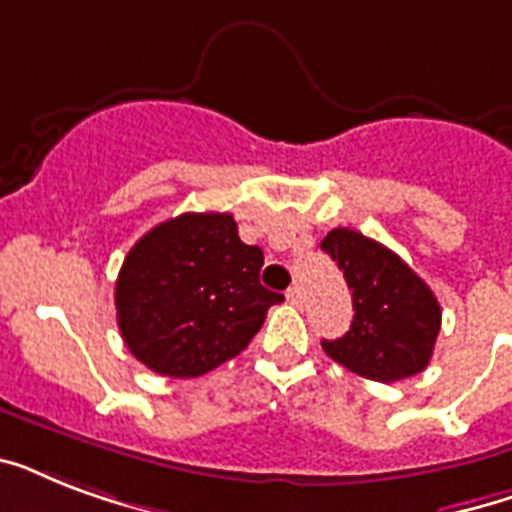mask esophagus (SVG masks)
Instances as JSON below:
<instances>
[{
    "instance_id": "1",
    "label": "esophagus",
    "mask_w": 512,
    "mask_h": 512,
    "mask_svg": "<svg viewBox=\"0 0 512 512\" xmlns=\"http://www.w3.org/2000/svg\"><path fill=\"white\" fill-rule=\"evenodd\" d=\"M287 300H289V303H292V305H297V308H300V305L305 303L303 289H300V287H289V289H287Z\"/></svg>"
}]
</instances>
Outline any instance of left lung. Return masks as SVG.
Masks as SVG:
<instances>
[{
	"label": "left lung",
	"instance_id": "1",
	"mask_svg": "<svg viewBox=\"0 0 512 512\" xmlns=\"http://www.w3.org/2000/svg\"><path fill=\"white\" fill-rule=\"evenodd\" d=\"M353 289V321L321 348L350 372L374 382L406 380L428 366L441 329V305L430 287L390 252L350 228H335L321 241Z\"/></svg>",
	"mask_w": 512,
	"mask_h": 512
}]
</instances>
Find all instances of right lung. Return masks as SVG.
<instances>
[{
    "instance_id": "obj_1",
    "label": "right lung",
    "mask_w": 512,
    "mask_h": 512,
    "mask_svg": "<svg viewBox=\"0 0 512 512\" xmlns=\"http://www.w3.org/2000/svg\"><path fill=\"white\" fill-rule=\"evenodd\" d=\"M263 249L239 239L228 212H185L143 236L116 279V321L140 364L164 377H201L239 356L268 308Z\"/></svg>"
}]
</instances>
